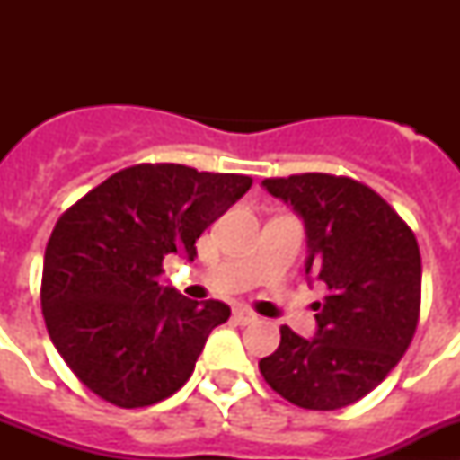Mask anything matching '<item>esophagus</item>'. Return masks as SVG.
I'll list each match as a JSON object with an SVG mask.
<instances>
[{
	"instance_id": "1",
	"label": "esophagus",
	"mask_w": 460,
	"mask_h": 460,
	"mask_svg": "<svg viewBox=\"0 0 460 460\" xmlns=\"http://www.w3.org/2000/svg\"><path fill=\"white\" fill-rule=\"evenodd\" d=\"M233 318L237 320L239 324H249V323H253V320L258 318V315H255L253 311H249V308H234Z\"/></svg>"
}]
</instances>
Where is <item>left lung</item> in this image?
<instances>
[{
	"label": "left lung",
	"instance_id": "left-lung-1",
	"mask_svg": "<svg viewBox=\"0 0 460 460\" xmlns=\"http://www.w3.org/2000/svg\"><path fill=\"white\" fill-rule=\"evenodd\" d=\"M306 226V274L329 295L315 302L318 332L280 327L260 373L306 410H339L380 385L408 350L420 323L421 255L408 223L350 177L304 172L262 181Z\"/></svg>",
	"mask_w": 460,
	"mask_h": 460
}]
</instances>
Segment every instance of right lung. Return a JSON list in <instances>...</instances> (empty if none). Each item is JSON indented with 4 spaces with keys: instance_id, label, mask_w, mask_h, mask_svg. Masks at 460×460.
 I'll return each instance as SVG.
<instances>
[{
    "instance_id": "right-lung-1",
    "label": "right lung",
    "mask_w": 460,
    "mask_h": 460,
    "mask_svg": "<svg viewBox=\"0 0 460 460\" xmlns=\"http://www.w3.org/2000/svg\"><path fill=\"white\" fill-rule=\"evenodd\" d=\"M251 184L246 174L140 164L59 217L46 246L40 308L57 352L89 392L117 408H145L184 387L230 306L158 286L164 258L193 260L195 239Z\"/></svg>"
}]
</instances>
